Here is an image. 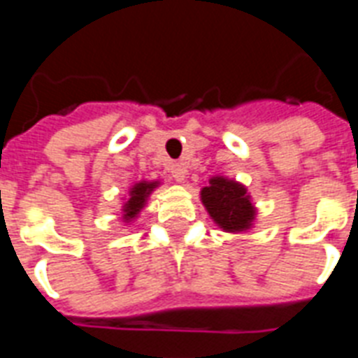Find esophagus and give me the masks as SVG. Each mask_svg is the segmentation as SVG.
Instances as JSON below:
<instances>
[{"instance_id":"34e87169","label":"esophagus","mask_w":358,"mask_h":358,"mask_svg":"<svg viewBox=\"0 0 358 358\" xmlns=\"http://www.w3.org/2000/svg\"><path fill=\"white\" fill-rule=\"evenodd\" d=\"M169 173L173 176L176 182H184L185 174H187V167H185L184 163H173L171 169H169Z\"/></svg>"}]
</instances>
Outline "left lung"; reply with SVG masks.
<instances>
[{"label": "left lung", "mask_w": 358, "mask_h": 358, "mask_svg": "<svg viewBox=\"0 0 358 358\" xmlns=\"http://www.w3.org/2000/svg\"><path fill=\"white\" fill-rule=\"evenodd\" d=\"M201 195L206 210L221 229L230 232L245 230L249 229L250 221L255 219V210L245 193V187L232 180H210V185L202 189Z\"/></svg>", "instance_id": "8db88e82"}]
</instances>
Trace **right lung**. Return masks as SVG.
<instances>
[{"label": "right lung", "mask_w": 358, "mask_h": 358, "mask_svg": "<svg viewBox=\"0 0 358 358\" xmlns=\"http://www.w3.org/2000/svg\"><path fill=\"white\" fill-rule=\"evenodd\" d=\"M154 185L156 184H145V182H141V184L135 185L134 189H131V196H129L128 202H126V208H124V215H126V219H131L137 215V212H139L141 208H143V204H145L146 195L154 189Z\"/></svg>", "instance_id": "1"}]
</instances>
